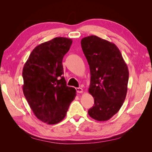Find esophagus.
<instances>
[{"instance_id": "1", "label": "esophagus", "mask_w": 152, "mask_h": 152, "mask_svg": "<svg viewBox=\"0 0 152 152\" xmlns=\"http://www.w3.org/2000/svg\"><path fill=\"white\" fill-rule=\"evenodd\" d=\"M76 91L78 93H82L83 92V89L80 88V87H77V88H76Z\"/></svg>"}]
</instances>
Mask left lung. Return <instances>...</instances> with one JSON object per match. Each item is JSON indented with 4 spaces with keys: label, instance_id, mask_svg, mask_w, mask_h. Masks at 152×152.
Listing matches in <instances>:
<instances>
[{
    "label": "left lung",
    "instance_id": "left-lung-1",
    "mask_svg": "<svg viewBox=\"0 0 152 152\" xmlns=\"http://www.w3.org/2000/svg\"><path fill=\"white\" fill-rule=\"evenodd\" d=\"M81 46L90 68L88 91L94 100L88 114L96 121H108L126 99L128 67L117 45L107 40L90 35L81 40Z\"/></svg>",
    "mask_w": 152,
    "mask_h": 152
}]
</instances>
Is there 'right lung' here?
Wrapping results in <instances>:
<instances>
[{
  "label": "right lung",
  "mask_w": 152,
  "mask_h": 152,
  "mask_svg": "<svg viewBox=\"0 0 152 152\" xmlns=\"http://www.w3.org/2000/svg\"><path fill=\"white\" fill-rule=\"evenodd\" d=\"M72 40L56 37L35 47L23 68V91L36 117L56 124L65 117L76 96L75 88L66 86L63 58Z\"/></svg>",
  "instance_id": "1"
}]
</instances>
